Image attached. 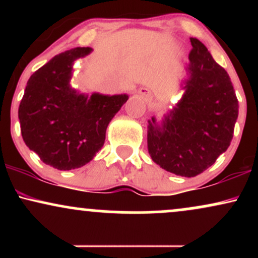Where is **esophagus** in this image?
I'll use <instances>...</instances> for the list:
<instances>
[{
    "label": "esophagus",
    "instance_id": "34e87169",
    "mask_svg": "<svg viewBox=\"0 0 258 258\" xmlns=\"http://www.w3.org/2000/svg\"><path fill=\"white\" fill-rule=\"evenodd\" d=\"M139 93L142 94V97H143V98H146V99L150 98V92H149V90H147V88H141V90H139Z\"/></svg>",
    "mask_w": 258,
    "mask_h": 258
}]
</instances>
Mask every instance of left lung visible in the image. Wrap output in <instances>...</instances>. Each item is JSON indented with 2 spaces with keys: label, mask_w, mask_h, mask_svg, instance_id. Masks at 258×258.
<instances>
[{
  "label": "left lung",
  "mask_w": 258,
  "mask_h": 258,
  "mask_svg": "<svg viewBox=\"0 0 258 258\" xmlns=\"http://www.w3.org/2000/svg\"><path fill=\"white\" fill-rule=\"evenodd\" d=\"M193 46L185 65L182 98L164 115L148 121V152L168 172L195 177L215 164L229 147L239 104L232 81L205 44L190 37Z\"/></svg>",
  "instance_id": "left-lung-1"
}]
</instances>
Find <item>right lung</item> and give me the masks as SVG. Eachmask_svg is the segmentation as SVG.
Returning a JSON list of instances; mask_svg holds the SVG:
<instances>
[{
    "mask_svg": "<svg viewBox=\"0 0 258 258\" xmlns=\"http://www.w3.org/2000/svg\"><path fill=\"white\" fill-rule=\"evenodd\" d=\"M91 52V47H76L36 70L18 110L26 146L58 170L90 162L104 144L109 122L128 99L127 94L88 96L70 85L74 61Z\"/></svg>",
    "mask_w": 258,
    "mask_h": 258,
    "instance_id": "add662e5",
    "label": "right lung"
}]
</instances>
